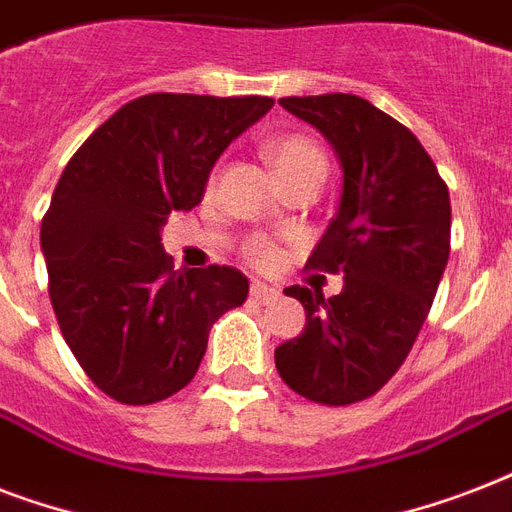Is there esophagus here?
Masks as SVG:
<instances>
[{
  "mask_svg": "<svg viewBox=\"0 0 512 512\" xmlns=\"http://www.w3.org/2000/svg\"><path fill=\"white\" fill-rule=\"evenodd\" d=\"M249 295H252V300H257V303L268 305L279 297V292L273 287H268V284H263V281H255V284L249 287Z\"/></svg>",
  "mask_w": 512,
  "mask_h": 512,
  "instance_id": "esophagus-1",
  "label": "esophagus"
}]
</instances>
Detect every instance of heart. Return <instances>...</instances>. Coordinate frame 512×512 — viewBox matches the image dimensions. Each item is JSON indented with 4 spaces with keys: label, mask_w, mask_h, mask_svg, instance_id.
Masks as SVG:
<instances>
[{
    "label": "heart",
    "mask_w": 512,
    "mask_h": 512,
    "mask_svg": "<svg viewBox=\"0 0 512 512\" xmlns=\"http://www.w3.org/2000/svg\"><path fill=\"white\" fill-rule=\"evenodd\" d=\"M268 159L273 170L279 172L281 183H289L295 177L321 175L327 172V159L311 138L305 135H281L268 143ZM247 260L257 268H271L279 263V252L268 241H252L247 247Z\"/></svg>",
    "instance_id": "b5f03b06"
}]
</instances>
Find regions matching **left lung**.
Masks as SVG:
<instances>
[{
    "label": "left lung",
    "instance_id": "8db88e82",
    "mask_svg": "<svg viewBox=\"0 0 512 512\" xmlns=\"http://www.w3.org/2000/svg\"><path fill=\"white\" fill-rule=\"evenodd\" d=\"M332 143L342 167L337 215L305 268L345 276L342 292L287 287L305 329L276 348V369L308 401L374 396L409 356L449 260V188L422 143L358 95L281 98Z\"/></svg>",
    "mask_w": 512,
    "mask_h": 512
}]
</instances>
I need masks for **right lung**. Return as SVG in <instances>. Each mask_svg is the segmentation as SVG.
Segmentation results:
<instances>
[{
  "label": "right lung",
  "mask_w": 512,
  "mask_h": 512,
  "mask_svg": "<svg viewBox=\"0 0 512 512\" xmlns=\"http://www.w3.org/2000/svg\"><path fill=\"white\" fill-rule=\"evenodd\" d=\"M271 98L154 92L71 156L42 220L50 300L68 348L119 404H156L193 380L217 316L247 300L231 265L175 271L170 212L201 201L209 172Z\"/></svg>",
  "instance_id": "right-lung-1"
}]
</instances>
